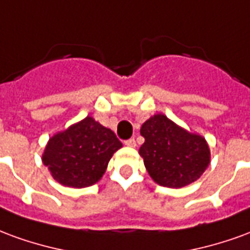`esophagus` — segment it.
<instances>
[{
	"instance_id": "esophagus-1",
	"label": "esophagus",
	"mask_w": 250,
	"mask_h": 250,
	"mask_svg": "<svg viewBox=\"0 0 250 250\" xmlns=\"http://www.w3.org/2000/svg\"><path fill=\"white\" fill-rule=\"evenodd\" d=\"M125 146H128V147H135L136 146V142L134 138H130V139H127V141L125 142Z\"/></svg>"
}]
</instances>
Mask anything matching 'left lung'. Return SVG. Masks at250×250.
I'll list each match as a JSON object with an SVG mask.
<instances>
[{
    "label": "left lung",
    "mask_w": 250,
    "mask_h": 250,
    "mask_svg": "<svg viewBox=\"0 0 250 250\" xmlns=\"http://www.w3.org/2000/svg\"><path fill=\"white\" fill-rule=\"evenodd\" d=\"M141 134L145 143L139 154L150 177L161 186L184 188L209 166V146L204 138L181 128L165 115L145 122Z\"/></svg>",
    "instance_id": "obj_1"
}]
</instances>
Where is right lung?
Instances as JSON below:
<instances>
[{"label":"right lung","mask_w":250,"mask_h":250,"mask_svg":"<svg viewBox=\"0 0 250 250\" xmlns=\"http://www.w3.org/2000/svg\"><path fill=\"white\" fill-rule=\"evenodd\" d=\"M122 142L114 131L87 116L49 139L42 155L52 177L64 186L87 188L103 177Z\"/></svg>","instance_id":"right-lung-1"}]
</instances>
